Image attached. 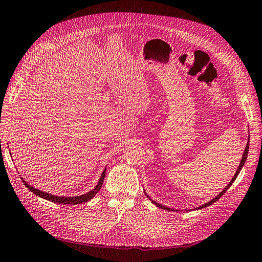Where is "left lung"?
Segmentation results:
<instances>
[{"label": "left lung", "instance_id": "1", "mask_svg": "<svg viewBox=\"0 0 262 262\" xmlns=\"http://www.w3.org/2000/svg\"><path fill=\"white\" fill-rule=\"evenodd\" d=\"M248 151H249V140H248V143H247V145H246V149H245V152L243 154V158H241V160H240V164H239V167H238V169H237V171H236V173H234V176L232 177V179L230 180V183L228 184L227 186H226V188H224V190L221 191L219 195H217L216 197H214L213 199H211L210 201H208L207 204H205V205H203V206H200V207H198V208H196V209H201V208H205V207H208V206H210V205H212L213 203H216V201L224 195V193L230 188V186L233 184V182L234 180H236V178H237V176L239 175V172H240V170H241V168H243L244 167V165H245V163H246V160H247V157H248ZM145 195L147 196V193H145ZM149 198V196H147ZM150 199V198H149ZM151 200V199H150ZM151 203H154L155 204L157 207H159V208H163V209H166V210H171L170 208H168V207H165V206H163V205H160V204H158V203H156V201H154V200H151Z\"/></svg>", "mask_w": 262, "mask_h": 262}]
</instances>
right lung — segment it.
Instances as JSON below:
<instances>
[{"label":"right lung","instance_id":"add662e5","mask_svg":"<svg viewBox=\"0 0 262 262\" xmlns=\"http://www.w3.org/2000/svg\"><path fill=\"white\" fill-rule=\"evenodd\" d=\"M105 172H106V168L103 170L102 175H100V178L98 180V183L96 185V187L94 189H92L91 191L84 193V195H80V196H76V197H58V196H54V195H51V193L49 192H45V191H42V190H38L36 188H34V187L30 186L28 183L25 182V180L23 178L22 182L24 183L25 187L28 188L30 191H32L33 193H35L36 196L41 197V198H44L46 200H50L52 201V203H57V204H62V205H79V204H84V203H87V201L91 200L94 196L96 195V193L99 191L100 187L103 186V182H104V178H105Z\"/></svg>","mask_w":262,"mask_h":262}]
</instances>
